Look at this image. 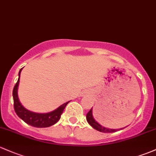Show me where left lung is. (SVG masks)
I'll list each match as a JSON object with an SVG mask.
<instances>
[{
    "label": "left lung",
    "mask_w": 156,
    "mask_h": 156,
    "mask_svg": "<svg viewBox=\"0 0 156 156\" xmlns=\"http://www.w3.org/2000/svg\"><path fill=\"white\" fill-rule=\"evenodd\" d=\"M86 120L87 121H88V123H89V124L91 125L94 129H95L96 130H98V131L101 132H115L118 131V130L123 129V128L118 129H108V128H105L104 126H102L101 125L99 124L98 122L94 119L93 115H92V108L86 115Z\"/></svg>",
    "instance_id": "left-lung-1"
}]
</instances>
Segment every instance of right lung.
<instances>
[{
    "label": "right lung",
    "instance_id": "obj_1",
    "mask_svg": "<svg viewBox=\"0 0 156 156\" xmlns=\"http://www.w3.org/2000/svg\"><path fill=\"white\" fill-rule=\"evenodd\" d=\"M22 70L21 68L18 73V76L20 77L21 71ZM19 77L16 83V85L14 86L12 91L13 101H14V109L16 113L20 118L27 124L32 126L37 127V128H44V127H49L57 123L58 120L61 118V115L64 111L65 106L69 102L64 103L60 105L58 108H56L54 111L49 112V113L39 114L35 113V112H30L29 110L26 109L20 103L18 97V87L19 84Z\"/></svg>",
    "mask_w": 156,
    "mask_h": 156
}]
</instances>
